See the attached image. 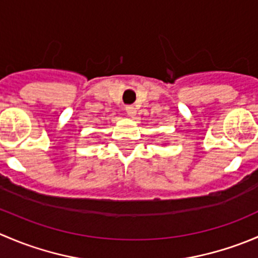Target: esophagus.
<instances>
[{
  "instance_id": "34e87169",
  "label": "esophagus",
  "mask_w": 258,
  "mask_h": 258,
  "mask_svg": "<svg viewBox=\"0 0 258 258\" xmlns=\"http://www.w3.org/2000/svg\"><path fill=\"white\" fill-rule=\"evenodd\" d=\"M124 110H126L127 114L131 117H135V114H136V108H135L134 106H126V108H124Z\"/></svg>"
}]
</instances>
